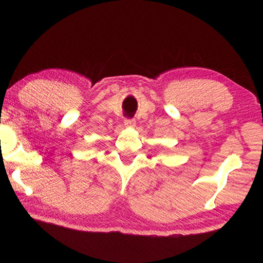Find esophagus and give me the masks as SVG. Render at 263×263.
<instances>
[{"label": "esophagus", "instance_id": "34e87169", "mask_svg": "<svg viewBox=\"0 0 263 263\" xmlns=\"http://www.w3.org/2000/svg\"><path fill=\"white\" fill-rule=\"evenodd\" d=\"M124 125H125L126 127H135L136 121L135 119H125V121H124Z\"/></svg>", "mask_w": 263, "mask_h": 263}]
</instances>
